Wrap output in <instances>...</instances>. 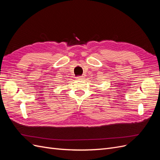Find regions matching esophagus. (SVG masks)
Wrapping results in <instances>:
<instances>
[{
  "mask_svg": "<svg viewBox=\"0 0 160 160\" xmlns=\"http://www.w3.org/2000/svg\"><path fill=\"white\" fill-rule=\"evenodd\" d=\"M83 78H84V77L83 76L77 77H76V79H77V81H80V80H83Z\"/></svg>",
  "mask_w": 160,
  "mask_h": 160,
  "instance_id": "34e87169",
  "label": "esophagus"
}]
</instances>
